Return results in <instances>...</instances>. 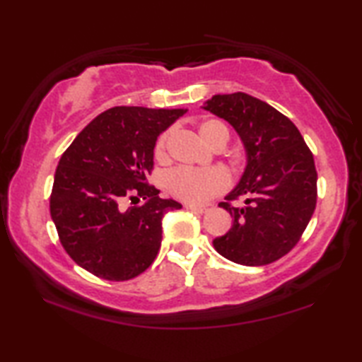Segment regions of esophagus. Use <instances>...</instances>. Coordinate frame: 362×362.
<instances>
[{
	"mask_svg": "<svg viewBox=\"0 0 362 362\" xmlns=\"http://www.w3.org/2000/svg\"><path fill=\"white\" fill-rule=\"evenodd\" d=\"M185 207L189 211L196 212V214H204V212L209 211V207H207V206H198V204H189V203H187Z\"/></svg>",
	"mask_w": 362,
	"mask_h": 362,
	"instance_id": "esophagus-1",
	"label": "esophagus"
}]
</instances>
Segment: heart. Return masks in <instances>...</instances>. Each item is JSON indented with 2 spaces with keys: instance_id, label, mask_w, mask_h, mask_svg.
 Instances as JSON below:
<instances>
[{
  "instance_id": "heart-1",
  "label": "heart",
  "mask_w": 362,
  "mask_h": 362,
  "mask_svg": "<svg viewBox=\"0 0 362 362\" xmlns=\"http://www.w3.org/2000/svg\"><path fill=\"white\" fill-rule=\"evenodd\" d=\"M199 134L211 146H225L228 142L230 132L222 121L207 119L199 126ZM168 136L158 140L156 156L163 158L166 155ZM166 185L175 198L187 203H201L212 194L223 192L228 185V175L225 170L218 168L212 169H192V168H177L170 170L166 177Z\"/></svg>"
}]
</instances>
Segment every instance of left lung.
Masks as SVG:
<instances>
[{"label": "left lung", "instance_id": "obj_1", "mask_svg": "<svg viewBox=\"0 0 362 362\" xmlns=\"http://www.w3.org/2000/svg\"><path fill=\"white\" fill-rule=\"evenodd\" d=\"M203 108L228 121L246 150L240 183L218 204L230 212L233 225L212 241L214 247L240 265H268L291 252L313 216V153L287 116L252 95L217 94ZM241 195L246 206L229 204Z\"/></svg>", "mask_w": 362, "mask_h": 362}]
</instances>
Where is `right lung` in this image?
Masks as SVG:
<instances>
[{
    "label": "right lung",
    "mask_w": 362,
    "mask_h": 362,
    "mask_svg": "<svg viewBox=\"0 0 362 362\" xmlns=\"http://www.w3.org/2000/svg\"><path fill=\"white\" fill-rule=\"evenodd\" d=\"M183 108L113 107L78 134L60 158L51 193V217L73 260L95 276L127 281L156 259L161 220L180 209L146 183L161 132L185 115ZM126 197L146 199L124 211Z\"/></svg>",
    "instance_id": "obj_1"
}]
</instances>
